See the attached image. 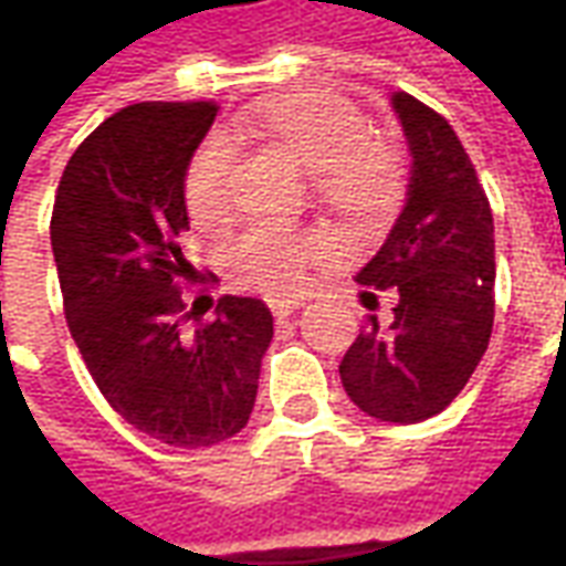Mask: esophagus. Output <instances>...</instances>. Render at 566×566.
Listing matches in <instances>:
<instances>
[{
  "label": "esophagus",
  "mask_w": 566,
  "mask_h": 566,
  "mask_svg": "<svg viewBox=\"0 0 566 566\" xmlns=\"http://www.w3.org/2000/svg\"><path fill=\"white\" fill-rule=\"evenodd\" d=\"M300 306H303V300H296V296H279V300H270V308L275 318H287V315H294Z\"/></svg>",
  "instance_id": "34e87169"
}]
</instances>
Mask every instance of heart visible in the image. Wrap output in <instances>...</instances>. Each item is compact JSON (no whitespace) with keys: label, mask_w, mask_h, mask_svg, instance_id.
<instances>
[{"label":"heart","mask_w":566,"mask_h":566,"mask_svg":"<svg viewBox=\"0 0 566 566\" xmlns=\"http://www.w3.org/2000/svg\"><path fill=\"white\" fill-rule=\"evenodd\" d=\"M227 142H260L303 166L318 197L352 221H376L400 193L403 163L391 142L373 136L355 105L333 93H294L235 115L223 127ZM227 142L199 145L185 172V202L199 227H214L233 206V154ZM324 239L284 227H251L230 251L233 272L260 291H291Z\"/></svg>","instance_id":"b5f03b06"}]
</instances>
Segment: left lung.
Wrapping results in <instances>:
<instances>
[{
    "label": "left lung",
    "mask_w": 566,
    "mask_h": 566,
    "mask_svg": "<svg viewBox=\"0 0 566 566\" xmlns=\"http://www.w3.org/2000/svg\"><path fill=\"white\" fill-rule=\"evenodd\" d=\"M412 157L406 202L357 282L394 291L391 324L367 315L339 364L352 403L394 424L437 416L463 391L494 324V218L461 139L416 96L391 93ZM376 303V294L364 291Z\"/></svg>",
    "instance_id": "8db88e82"
}]
</instances>
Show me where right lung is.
Instances as JSON below:
<instances>
[{"label":"right lung","mask_w":566,"mask_h":566,"mask_svg":"<svg viewBox=\"0 0 566 566\" xmlns=\"http://www.w3.org/2000/svg\"><path fill=\"white\" fill-rule=\"evenodd\" d=\"M214 115L211 103L120 108L72 154L51 218L69 333L93 381L136 430L178 449L248 424L272 343L258 296H223L211 324H181L185 172Z\"/></svg>","instance_id":"add662e5"}]
</instances>
